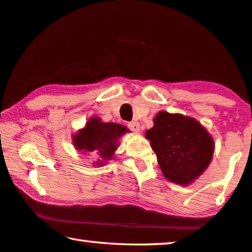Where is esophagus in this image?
<instances>
[{"instance_id":"obj_1","label":"esophagus","mask_w":252,"mask_h":252,"mask_svg":"<svg viewBox=\"0 0 252 252\" xmlns=\"http://www.w3.org/2000/svg\"><path fill=\"white\" fill-rule=\"evenodd\" d=\"M128 128L134 133H139L140 132V124L136 123V122L129 123L128 124Z\"/></svg>"}]
</instances>
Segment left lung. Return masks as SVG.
<instances>
[{"instance_id":"1","label":"left lung","mask_w":252,"mask_h":252,"mask_svg":"<svg viewBox=\"0 0 252 252\" xmlns=\"http://www.w3.org/2000/svg\"><path fill=\"white\" fill-rule=\"evenodd\" d=\"M164 177L174 184L194 182L211 163L215 142L191 117L160 111L146 132Z\"/></svg>"}]
</instances>
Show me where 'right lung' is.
Segmentation results:
<instances>
[{
    "label": "right lung",
    "instance_id": "obj_1",
    "mask_svg": "<svg viewBox=\"0 0 252 252\" xmlns=\"http://www.w3.org/2000/svg\"><path fill=\"white\" fill-rule=\"evenodd\" d=\"M128 132L124 125L116 123H103L98 117H93L86 123L84 128L73 135L75 149L82 154H92L98 157L94 165L101 166L106 160L112 159L115 151L119 147L120 136Z\"/></svg>",
    "mask_w": 252,
    "mask_h": 252
}]
</instances>
